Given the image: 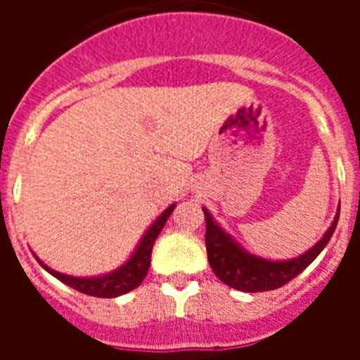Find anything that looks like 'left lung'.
<instances>
[{
  "instance_id": "left-lung-1",
  "label": "left lung",
  "mask_w": 360,
  "mask_h": 360,
  "mask_svg": "<svg viewBox=\"0 0 360 360\" xmlns=\"http://www.w3.org/2000/svg\"><path fill=\"white\" fill-rule=\"evenodd\" d=\"M339 211H337L326 234L308 252L301 254L294 259H288V262H269V259L245 252L236 241L214 224L207 209H203L205 225H207L205 247H207V257L212 272L218 276L219 281H224L227 287L234 288V290L266 292L283 287L292 281L295 276L301 274L328 245L337 227V221H339Z\"/></svg>"
}]
</instances>
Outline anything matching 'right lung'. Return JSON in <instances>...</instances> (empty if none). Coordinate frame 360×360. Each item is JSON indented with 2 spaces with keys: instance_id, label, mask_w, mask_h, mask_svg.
<instances>
[{
  "instance_id": "right-lung-1",
  "label": "right lung",
  "mask_w": 360,
  "mask_h": 360,
  "mask_svg": "<svg viewBox=\"0 0 360 360\" xmlns=\"http://www.w3.org/2000/svg\"><path fill=\"white\" fill-rule=\"evenodd\" d=\"M174 209V203L165 209L160 216L157 218V221L148 229V232L144 234V238L141 240L136 250L133 252V256L129 257V262L124 263L122 266H119L117 270L110 272L106 276H98V278H73V276L61 274V272H56V270L49 269L41 259L39 265L43 266L46 272L57 278L59 281H63L68 287L75 288L77 292H82L86 295H94V297H117V295H122L126 292L133 290L144 281L146 274H148L149 265H151V250L153 243L157 241L158 234L164 229L165 221L171 216Z\"/></svg>"
}]
</instances>
